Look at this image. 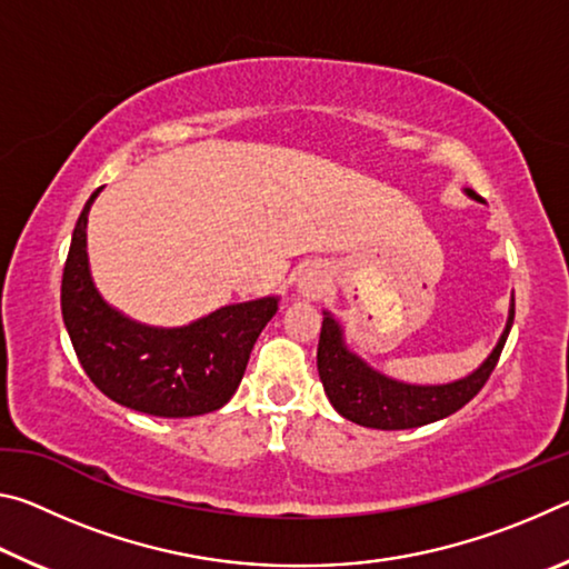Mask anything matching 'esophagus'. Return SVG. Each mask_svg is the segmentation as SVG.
I'll list each match as a JSON object with an SVG mask.
<instances>
[{
  "label": "esophagus",
  "instance_id": "obj_1",
  "mask_svg": "<svg viewBox=\"0 0 569 569\" xmlns=\"http://www.w3.org/2000/svg\"><path fill=\"white\" fill-rule=\"evenodd\" d=\"M326 273L321 268H308V271L298 278V293H303L306 298H319L326 288Z\"/></svg>",
  "mask_w": 569,
  "mask_h": 569
}]
</instances>
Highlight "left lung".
<instances>
[{"instance_id": "left-lung-1", "label": "left lung", "mask_w": 569, "mask_h": 569, "mask_svg": "<svg viewBox=\"0 0 569 569\" xmlns=\"http://www.w3.org/2000/svg\"><path fill=\"white\" fill-rule=\"evenodd\" d=\"M467 196L479 200L471 190H467ZM512 321L515 298L509 303L505 333L499 336L495 351L487 356V361L477 371H471L469 377L459 381L439 383V387H417V383L393 381L383 377V373L373 371L369 363L346 349L339 321L331 313H323L319 351H316L323 391L343 419L369 429L393 431L439 421L475 399L487 379L492 377L499 353L505 349L509 329H512Z\"/></svg>"}]
</instances>
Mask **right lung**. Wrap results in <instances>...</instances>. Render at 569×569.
Instances as JSON below:
<instances>
[{
	"label": "right lung",
	"mask_w": 569,
	"mask_h": 569,
	"mask_svg": "<svg viewBox=\"0 0 569 569\" xmlns=\"http://www.w3.org/2000/svg\"><path fill=\"white\" fill-rule=\"evenodd\" d=\"M77 218L62 273V319L84 373L104 397L152 417L182 419L216 411L243 379L258 333L278 298L223 306L182 329H152L102 301L88 263V213Z\"/></svg>",
	"instance_id": "1"
}]
</instances>
